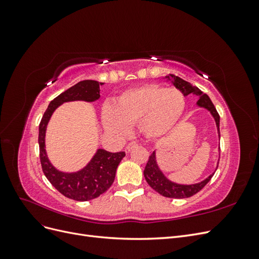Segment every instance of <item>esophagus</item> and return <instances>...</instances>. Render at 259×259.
<instances>
[{
  "mask_svg": "<svg viewBox=\"0 0 259 259\" xmlns=\"http://www.w3.org/2000/svg\"><path fill=\"white\" fill-rule=\"evenodd\" d=\"M136 147H137V143L132 142V143H130L126 147H125V152L130 153V152L132 151V149H134V148H136Z\"/></svg>",
  "mask_w": 259,
  "mask_h": 259,
  "instance_id": "34e87169",
  "label": "esophagus"
}]
</instances>
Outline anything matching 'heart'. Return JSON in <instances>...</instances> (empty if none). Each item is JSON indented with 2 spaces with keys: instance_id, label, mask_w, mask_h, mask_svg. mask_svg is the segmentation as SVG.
<instances>
[{
  "instance_id": "1",
  "label": "heart",
  "mask_w": 259,
  "mask_h": 259,
  "mask_svg": "<svg viewBox=\"0 0 259 259\" xmlns=\"http://www.w3.org/2000/svg\"><path fill=\"white\" fill-rule=\"evenodd\" d=\"M186 108L182 91L146 84L123 92L114 106L106 104L101 109L105 128L115 135H124L130 125H138L147 138H158L173 130Z\"/></svg>"
}]
</instances>
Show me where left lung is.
<instances>
[{"instance_id": "1", "label": "left lung", "mask_w": 259, "mask_h": 259, "mask_svg": "<svg viewBox=\"0 0 259 259\" xmlns=\"http://www.w3.org/2000/svg\"><path fill=\"white\" fill-rule=\"evenodd\" d=\"M165 79L167 82L169 81L171 84H173L176 89L182 91L185 96L190 95V94L199 96L197 106L200 108H204L207 111H209L210 115L213 116V119L215 121L218 137H221V133H219V115L216 111V108L214 107L213 103H211V100L209 99V97L206 95V94L201 92V90H199L197 86H193L191 83L187 82L183 80L182 77L176 76L174 74L166 75ZM217 167H218V162H217L216 169ZM214 173L210 174L207 178L203 179L202 182L195 183V184L185 185V184H178L175 182H171V180L168 179L165 176V174L161 170L158 161H156V151L154 150L151 153V155L149 156L148 163L144 170V176L148 185L150 186L153 190L163 195V197L171 198V199H185V198H190L195 193H198L202 188L209 182L210 178L213 177Z\"/></svg>"}]
</instances>
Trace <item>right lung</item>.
<instances>
[{"label": "right lung", "mask_w": 259, "mask_h": 259, "mask_svg": "<svg viewBox=\"0 0 259 259\" xmlns=\"http://www.w3.org/2000/svg\"><path fill=\"white\" fill-rule=\"evenodd\" d=\"M101 84L103 83L97 81L85 80L61 93L51 101L38 126V146L43 173L61 194L75 201H90L106 192L114 182L117 165L125 156V152L112 153L104 149H97L91 161L83 168L71 173L61 171L53 165L46 153V128L54 111L64 103L76 100L93 103L98 100Z\"/></svg>", "instance_id": "add662e5"}]
</instances>
